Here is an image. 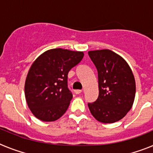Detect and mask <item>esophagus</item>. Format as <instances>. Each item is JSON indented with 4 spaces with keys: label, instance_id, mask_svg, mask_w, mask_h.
Instances as JSON below:
<instances>
[{
    "label": "esophagus",
    "instance_id": "obj_1",
    "mask_svg": "<svg viewBox=\"0 0 153 153\" xmlns=\"http://www.w3.org/2000/svg\"><path fill=\"white\" fill-rule=\"evenodd\" d=\"M74 92H75L76 94H79V93H81L82 92H83V90H74Z\"/></svg>",
    "mask_w": 153,
    "mask_h": 153
}]
</instances>
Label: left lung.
I'll return each instance as SVG.
<instances>
[{
  "label": "left lung",
  "instance_id": "8db88e82",
  "mask_svg": "<svg viewBox=\"0 0 153 153\" xmlns=\"http://www.w3.org/2000/svg\"><path fill=\"white\" fill-rule=\"evenodd\" d=\"M98 72L99 97L88 106L93 117L113 123L130 110L136 95L133 74L123 58L109 50L89 51Z\"/></svg>",
  "mask_w": 153,
  "mask_h": 153
}]
</instances>
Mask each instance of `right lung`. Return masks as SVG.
I'll return each mask as SVG.
<instances>
[{
    "instance_id": "add662e5",
    "label": "right lung",
    "mask_w": 153,
    "mask_h": 153,
    "mask_svg": "<svg viewBox=\"0 0 153 153\" xmlns=\"http://www.w3.org/2000/svg\"><path fill=\"white\" fill-rule=\"evenodd\" d=\"M83 57V53L56 48L42 53L31 65L25 81V97L37 119L52 122L68 109L73 94L68 73Z\"/></svg>"
}]
</instances>
